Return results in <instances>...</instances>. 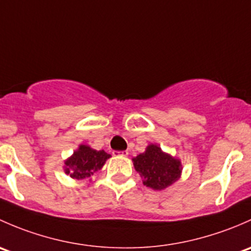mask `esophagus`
I'll use <instances>...</instances> for the list:
<instances>
[{"mask_svg":"<svg viewBox=\"0 0 251 251\" xmlns=\"http://www.w3.org/2000/svg\"><path fill=\"white\" fill-rule=\"evenodd\" d=\"M112 153L113 156H123V157L128 156V151H113Z\"/></svg>","mask_w":251,"mask_h":251,"instance_id":"esophagus-1","label":"esophagus"}]
</instances>
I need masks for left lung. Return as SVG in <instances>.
Masks as SVG:
<instances>
[{"mask_svg":"<svg viewBox=\"0 0 251 251\" xmlns=\"http://www.w3.org/2000/svg\"><path fill=\"white\" fill-rule=\"evenodd\" d=\"M133 164L144 185L156 191L172 186L182 173L181 161L164 152L157 144H150L145 152L134 157Z\"/></svg>","mask_w":251,"mask_h":251,"instance_id":"1","label":"left lung"}]
</instances>
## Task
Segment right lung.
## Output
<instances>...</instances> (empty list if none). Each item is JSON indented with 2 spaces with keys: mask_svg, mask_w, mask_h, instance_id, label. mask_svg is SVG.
Masks as SVG:
<instances>
[{
  "mask_svg": "<svg viewBox=\"0 0 251 251\" xmlns=\"http://www.w3.org/2000/svg\"><path fill=\"white\" fill-rule=\"evenodd\" d=\"M111 154L104 150L92 149L88 145H79L78 149L64 161V172L74 180L90 179L98 170L101 169Z\"/></svg>",
  "mask_w": 251,
  "mask_h": 251,
  "instance_id": "obj_1",
  "label": "right lung"
}]
</instances>
